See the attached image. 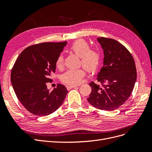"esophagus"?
<instances>
[{"label": "esophagus", "instance_id": "34e87169", "mask_svg": "<svg viewBox=\"0 0 152 152\" xmlns=\"http://www.w3.org/2000/svg\"><path fill=\"white\" fill-rule=\"evenodd\" d=\"M74 87H77V86H75V85H69V86H66L67 89H73V88H74Z\"/></svg>", "mask_w": 152, "mask_h": 152}]
</instances>
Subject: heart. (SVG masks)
<instances>
[{
	"label": "heart",
	"mask_w": 152,
	"mask_h": 152,
	"mask_svg": "<svg viewBox=\"0 0 152 152\" xmlns=\"http://www.w3.org/2000/svg\"><path fill=\"white\" fill-rule=\"evenodd\" d=\"M69 50L81 58V63L89 73H94L98 69L100 63V55L95 49H90V46L84 39H79L75 41L69 48ZM63 57L60 55L56 60V67L61 68L63 65ZM86 73L84 69H69L61 76V81L70 85L80 84Z\"/></svg>",
	"instance_id": "b5f03b06"
}]
</instances>
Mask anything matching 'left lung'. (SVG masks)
<instances>
[{
  "mask_svg": "<svg viewBox=\"0 0 152 152\" xmlns=\"http://www.w3.org/2000/svg\"><path fill=\"white\" fill-rule=\"evenodd\" d=\"M97 41L104 55L97 78L102 86L89 83L92 92L87 100L95 108L110 111L130 97L137 79L136 67L131 53L116 40L101 37Z\"/></svg>",
  "mask_w": 152,
  "mask_h": 152,
  "instance_id": "1",
  "label": "left lung"
}]
</instances>
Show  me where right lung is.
<instances>
[{
  "label": "right lung",
  "mask_w": 152,
  "mask_h": 152,
  "mask_svg": "<svg viewBox=\"0 0 152 152\" xmlns=\"http://www.w3.org/2000/svg\"><path fill=\"white\" fill-rule=\"evenodd\" d=\"M66 41L44 42L28 47L18 56L11 72V83L17 98L28 111L39 116L49 115L63 103L68 91L58 84L50 91L56 60Z\"/></svg>",
  "instance_id": "1"
}]
</instances>
